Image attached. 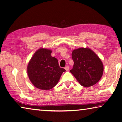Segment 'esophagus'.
Instances as JSON below:
<instances>
[{
    "mask_svg": "<svg viewBox=\"0 0 122 122\" xmlns=\"http://www.w3.org/2000/svg\"><path fill=\"white\" fill-rule=\"evenodd\" d=\"M65 69H66V71H68L69 70V66H66V67H65Z\"/></svg>",
    "mask_w": 122,
    "mask_h": 122,
    "instance_id": "obj_1",
    "label": "esophagus"
}]
</instances>
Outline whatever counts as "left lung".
Instances as JSON below:
<instances>
[{
  "label": "left lung",
  "mask_w": 122,
  "mask_h": 122,
  "mask_svg": "<svg viewBox=\"0 0 122 122\" xmlns=\"http://www.w3.org/2000/svg\"><path fill=\"white\" fill-rule=\"evenodd\" d=\"M73 69L70 71L82 86L89 87L97 83L103 73V65L97 55L88 48L73 50Z\"/></svg>",
  "instance_id": "obj_1"
}]
</instances>
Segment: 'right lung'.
Listing matches in <instances>:
<instances>
[{"label":"right lung","mask_w":122,"mask_h":122,"mask_svg":"<svg viewBox=\"0 0 122 122\" xmlns=\"http://www.w3.org/2000/svg\"><path fill=\"white\" fill-rule=\"evenodd\" d=\"M52 51L41 48L33 55L27 66V74L32 83L41 90H49L56 85L63 72L58 60L51 56Z\"/></svg>","instance_id":"right-lung-1"}]
</instances>
